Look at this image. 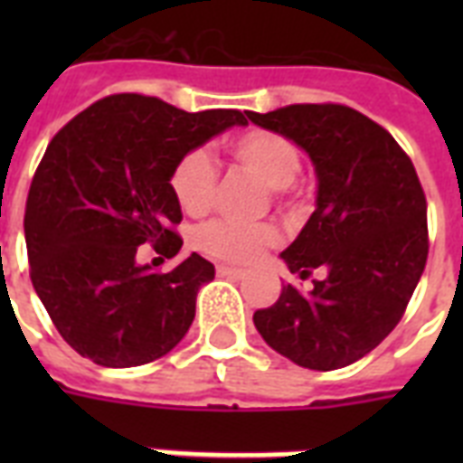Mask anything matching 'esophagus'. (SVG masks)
<instances>
[{
	"label": "esophagus",
	"mask_w": 463,
	"mask_h": 463,
	"mask_svg": "<svg viewBox=\"0 0 463 463\" xmlns=\"http://www.w3.org/2000/svg\"><path fill=\"white\" fill-rule=\"evenodd\" d=\"M216 274L225 276V279H245V269H235V267H225V264H218Z\"/></svg>",
	"instance_id": "1"
}]
</instances>
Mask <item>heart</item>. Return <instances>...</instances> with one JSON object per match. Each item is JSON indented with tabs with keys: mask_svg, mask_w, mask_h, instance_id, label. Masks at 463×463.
<instances>
[{
	"mask_svg": "<svg viewBox=\"0 0 463 463\" xmlns=\"http://www.w3.org/2000/svg\"><path fill=\"white\" fill-rule=\"evenodd\" d=\"M228 154L245 173L267 184L269 192L281 199L290 192L300 173V154L296 144L281 134L267 129H250L228 144ZM218 187V170L203 151H189L175 163L170 189L177 203L189 216H203L213 206ZM276 232L269 225H242L232 221H211L196 231V247L216 260L247 264L257 260Z\"/></svg>",
	"mask_w": 463,
	"mask_h": 463,
	"instance_id": "heart-1",
	"label": "heart"
}]
</instances>
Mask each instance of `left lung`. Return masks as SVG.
Wrapping results in <instances>:
<instances>
[{"instance_id":"8db88e82","label":"left lung","mask_w":463,"mask_h":463,"mask_svg":"<svg viewBox=\"0 0 463 463\" xmlns=\"http://www.w3.org/2000/svg\"><path fill=\"white\" fill-rule=\"evenodd\" d=\"M254 125L290 139L317 173V209L281 252L290 274L324 276L303 293L283 286L254 326L276 353L309 370H338L392 334L428 260V203L394 137L345 105H288Z\"/></svg>"}]
</instances>
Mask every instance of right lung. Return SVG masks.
<instances>
[{
  "mask_svg": "<svg viewBox=\"0 0 463 463\" xmlns=\"http://www.w3.org/2000/svg\"><path fill=\"white\" fill-rule=\"evenodd\" d=\"M235 125H247L240 110L184 112L118 93L54 134L25 202V247L33 288L79 355L134 367L184 338L196 293L216 269L192 252L158 274L139 264V247L165 260L180 252L173 225L182 211L170 173L182 156Z\"/></svg>",
  "mask_w": 463,
  "mask_h": 463,
  "instance_id": "obj_1",
  "label": "right lung"
}]
</instances>
